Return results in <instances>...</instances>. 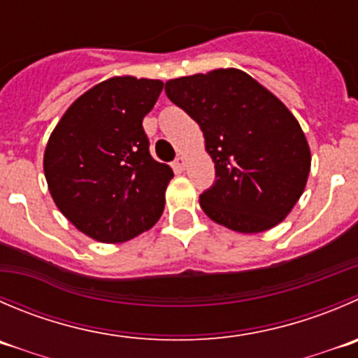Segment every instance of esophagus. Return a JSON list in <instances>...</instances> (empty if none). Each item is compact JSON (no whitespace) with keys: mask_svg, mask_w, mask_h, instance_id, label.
<instances>
[{"mask_svg":"<svg viewBox=\"0 0 358 358\" xmlns=\"http://www.w3.org/2000/svg\"><path fill=\"white\" fill-rule=\"evenodd\" d=\"M185 166H187V159L183 157V155H180V157H176L175 159V162H173V169H175V171H183V169H185Z\"/></svg>","mask_w":358,"mask_h":358,"instance_id":"esophagus-1","label":"esophagus"}]
</instances>
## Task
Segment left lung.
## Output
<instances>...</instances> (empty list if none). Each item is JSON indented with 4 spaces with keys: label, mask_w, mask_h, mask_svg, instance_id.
I'll list each match as a JSON object with an SVG mask.
<instances>
[{
    "label": "left lung",
    "mask_w": 358,
    "mask_h": 358,
    "mask_svg": "<svg viewBox=\"0 0 358 358\" xmlns=\"http://www.w3.org/2000/svg\"><path fill=\"white\" fill-rule=\"evenodd\" d=\"M166 94L199 124L215 162V183L199 196L204 213L245 234L278 225L304 192L311 166L289 108L236 68L173 78Z\"/></svg>",
    "instance_id": "1"
}]
</instances>
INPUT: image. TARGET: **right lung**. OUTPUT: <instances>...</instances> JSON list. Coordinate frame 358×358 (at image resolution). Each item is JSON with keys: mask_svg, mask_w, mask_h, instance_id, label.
Returning <instances> with one entry per match:
<instances>
[{"mask_svg": "<svg viewBox=\"0 0 358 358\" xmlns=\"http://www.w3.org/2000/svg\"><path fill=\"white\" fill-rule=\"evenodd\" d=\"M161 80L113 76L80 96L48 138L43 171L61 213L89 238L122 243L161 218L173 169L150 155L143 117Z\"/></svg>", "mask_w": 358, "mask_h": 358, "instance_id": "1", "label": "right lung"}]
</instances>
